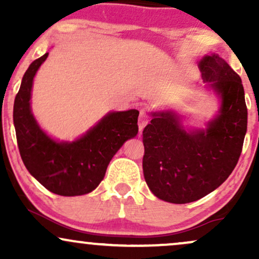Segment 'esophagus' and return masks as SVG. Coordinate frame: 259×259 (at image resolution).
<instances>
[{"mask_svg":"<svg viewBox=\"0 0 259 259\" xmlns=\"http://www.w3.org/2000/svg\"><path fill=\"white\" fill-rule=\"evenodd\" d=\"M148 120H150V115H148V113L146 109H141L140 111V115H139V129L140 132H141L142 129H144L145 125L148 123Z\"/></svg>","mask_w":259,"mask_h":259,"instance_id":"1","label":"esophagus"}]
</instances>
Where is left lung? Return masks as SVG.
Instances as JSON below:
<instances>
[{
    "label": "left lung",
    "mask_w": 259,
    "mask_h": 259,
    "mask_svg": "<svg viewBox=\"0 0 259 259\" xmlns=\"http://www.w3.org/2000/svg\"><path fill=\"white\" fill-rule=\"evenodd\" d=\"M198 68L203 81L221 95V114L206 130L186 133L174 113H153L142 132L145 180L154 196L170 203L197 201L221 186L236 167L247 130L239 74L215 53Z\"/></svg>",
    "instance_id": "obj_1"
}]
</instances>
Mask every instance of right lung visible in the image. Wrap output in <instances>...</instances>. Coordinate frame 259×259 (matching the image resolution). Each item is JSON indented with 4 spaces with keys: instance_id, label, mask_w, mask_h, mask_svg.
Segmentation results:
<instances>
[{
    "instance_id": "obj_1",
    "label": "right lung",
    "mask_w": 259,
    "mask_h": 259,
    "mask_svg": "<svg viewBox=\"0 0 259 259\" xmlns=\"http://www.w3.org/2000/svg\"><path fill=\"white\" fill-rule=\"evenodd\" d=\"M49 53L29 65L13 107L18 148L32 177L61 196H79L96 189L107 167L127 139L139 132V111L112 112L74 142H56L37 125L30 111L32 80Z\"/></svg>"
}]
</instances>
